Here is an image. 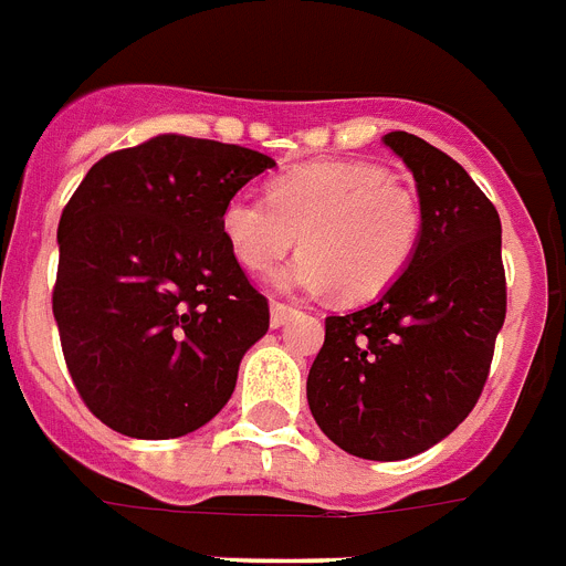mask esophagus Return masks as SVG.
Here are the masks:
<instances>
[{"label":"esophagus","mask_w":566,"mask_h":566,"mask_svg":"<svg viewBox=\"0 0 566 566\" xmlns=\"http://www.w3.org/2000/svg\"><path fill=\"white\" fill-rule=\"evenodd\" d=\"M292 315H294V308L289 306V303L274 301V303H272V317H269V321H272L274 329H280V326H283V323H286Z\"/></svg>","instance_id":"34e87169"}]
</instances>
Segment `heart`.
<instances>
[{
    "instance_id": "obj_1",
    "label": "heart",
    "mask_w": 566,
    "mask_h": 566,
    "mask_svg": "<svg viewBox=\"0 0 566 566\" xmlns=\"http://www.w3.org/2000/svg\"><path fill=\"white\" fill-rule=\"evenodd\" d=\"M269 200L234 195L220 211L231 258L269 274L301 237L303 251L277 274L286 292L369 301L407 272L421 243V200L366 159H315L277 174Z\"/></svg>"
}]
</instances>
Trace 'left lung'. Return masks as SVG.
Segmentation results:
<instances>
[{"instance_id": "8db88e82", "label": "left lung", "mask_w": 566, "mask_h": 566, "mask_svg": "<svg viewBox=\"0 0 566 566\" xmlns=\"http://www.w3.org/2000/svg\"><path fill=\"white\" fill-rule=\"evenodd\" d=\"M384 143L412 171L423 211L407 272L369 306L326 317L306 398L332 443L403 461L472 412L506 317L501 220L449 154L407 132Z\"/></svg>"}]
</instances>
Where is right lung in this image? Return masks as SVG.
<instances>
[{"instance_id":"add662e5","label":"right lung","mask_w":566,"mask_h":566,"mask_svg":"<svg viewBox=\"0 0 566 566\" xmlns=\"http://www.w3.org/2000/svg\"><path fill=\"white\" fill-rule=\"evenodd\" d=\"M269 168L251 148L159 134L99 159L67 200L53 317L76 392L114 432L180 438L229 403L269 301L220 211Z\"/></svg>"}]
</instances>
